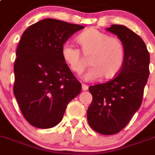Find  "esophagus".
I'll use <instances>...</instances> for the list:
<instances>
[{"label": "esophagus", "mask_w": 155, "mask_h": 155, "mask_svg": "<svg viewBox=\"0 0 155 155\" xmlns=\"http://www.w3.org/2000/svg\"><path fill=\"white\" fill-rule=\"evenodd\" d=\"M82 90H83V91H86V90H88V89H89V86H88L87 85H86V84H82Z\"/></svg>", "instance_id": "34e87169"}]
</instances>
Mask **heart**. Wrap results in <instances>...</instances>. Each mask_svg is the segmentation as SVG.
<instances>
[{"label":"heart","mask_w":155,"mask_h":155,"mask_svg":"<svg viewBox=\"0 0 155 155\" xmlns=\"http://www.w3.org/2000/svg\"><path fill=\"white\" fill-rule=\"evenodd\" d=\"M80 49L66 43L62 47V56L69 68L76 74H82L90 58L92 66L84 76L88 82L102 77L109 80L120 73L125 60V47L121 40L112 37L97 29H88L77 39Z\"/></svg>","instance_id":"heart-1"}]
</instances>
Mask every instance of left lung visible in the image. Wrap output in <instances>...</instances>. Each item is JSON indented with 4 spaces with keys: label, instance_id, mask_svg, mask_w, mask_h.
Here are the masks:
<instances>
[{
    "label": "left lung",
    "instance_id": "8db88e82",
    "mask_svg": "<svg viewBox=\"0 0 155 155\" xmlns=\"http://www.w3.org/2000/svg\"><path fill=\"white\" fill-rule=\"evenodd\" d=\"M106 30L122 42L125 60L115 79L89 88L92 102L87 119L94 131L110 135L123 129L141 106L149 76L150 55L142 39L125 26L113 24Z\"/></svg>",
    "mask_w": 155,
    "mask_h": 155
}]
</instances>
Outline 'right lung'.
I'll list each match as a JSON object with an SVG mask.
<instances>
[{
  "label": "right lung",
  "instance_id": "obj_1",
  "mask_svg": "<svg viewBox=\"0 0 155 155\" xmlns=\"http://www.w3.org/2000/svg\"><path fill=\"white\" fill-rule=\"evenodd\" d=\"M83 26L43 19L24 32L16 52L14 94L23 115L39 128L56 126L81 92L62 56L65 42Z\"/></svg>",
  "mask_w": 155,
  "mask_h": 155
}]
</instances>
